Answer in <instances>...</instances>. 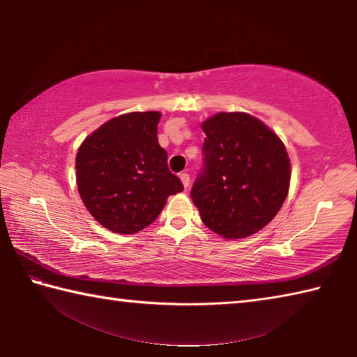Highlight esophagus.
Returning a JSON list of instances; mask_svg holds the SVG:
<instances>
[{"label":"esophagus","mask_w":357,"mask_h":357,"mask_svg":"<svg viewBox=\"0 0 357 357\" xmlns=\"http://www.w3.org/2000/svg\"><path fill=\"white\" fill-rule=\"evenodd\" d=\"M179 178H181V181H183V184H184V187L187 189V187L190 185V176H189V173H181Z\"/></svg>","instance_id":"obj_1"}]
</instances>
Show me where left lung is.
<instances>
[{"mask_svg":"<svg viewBox=\"0 0 357 357\" xmlns=\"http://www.w3.org/2000/svg\"><path fill=\"white\" fill-rule=\"evenodd\" d=\"M203 165L190 198L211 231L239 239L274 219L288 195L289 159L273 130L247 113L203 123Z\"/></svg>","mask_w":357,"mask_h":357,"instance_id":"left-lung-1","label":"left lung"}]
</instances>
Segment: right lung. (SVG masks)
Wrapping results in <instances>:
<instances>
[{
    "label": "right lung",
    "instance_id": "obj_1",
    "mask_svg": "<svg viewBox=\"0 0 357 357\" xmlns=\"http://www.w3.org/2000/svg\"><path fill=\"white\" fill-rule=\"evenodd\" d=\"M160 113L121 114L93 132L77 153V185L102 227L132 234L151 225L167 198L183 192L157 140Z\"/></svg>",
    "mask_w": 357,
    "mask_h": 357
}]
</instances>
